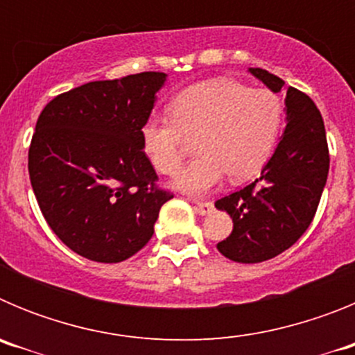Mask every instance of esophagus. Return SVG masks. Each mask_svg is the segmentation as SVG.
Instances as JSON below:
<instances>
[{
  "mask_svg": "<svg viewBox=\"0 0 355 355\" xmlns=\"http://www.w3.org/2000/svg\"><path fill=\"white\" fill-rule=\"evenodd\" d=\"M196 209L200 215H208V213L213 211V202H209V200H205V202L196 200Z\"/></svg>",
  "mask_w": 355,
  "mask_h": 355,
  "instance_id": "obj_1",
  "label": "esophagus"
}]
</instances>
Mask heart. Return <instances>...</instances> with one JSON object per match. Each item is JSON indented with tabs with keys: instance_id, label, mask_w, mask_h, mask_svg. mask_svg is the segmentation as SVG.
Segmentation results:
<instances>
[{
	"instance_id": "1",
	"label": "heart",
	"mask_w": 355,
	"mask_h": 355,
	"mask_svg": "<svg viewBox=\"0 0 355 355\" xmlns=\"http://www.w3.org/2000/svg\"><path fill=\"white\" fill-rule=\"evenodd\" d=\"M165 117H149L140 128L142 149L165 175L180 172L188 139L199 153L175 184L183 192H209L224 174L249 180L263 168L283 126V103L270 90H252L234 80H209L184 89Z\"/></svg>"
}]
</instances>
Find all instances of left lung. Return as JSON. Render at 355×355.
Returning <instances> with one entry per match:
<instances>
[{
	"label": "left lung",
	"mask_w": 355,
	"mask_h": 355,
	"mask_svg": "<svg viewBox=\"0 0 355 355\" xmlns=\"http://www.w3.org/2000/svg\"><path fill=\"white\" fill-rule=\"evenodd\" d=\"M274 92L284 81L265 69H250ZM288 124L261 175L215 202L233 218V231L216 249L238 263H261L290 249L315 218L329 174L324 119L307 94L286 89Z\"/></svg>",
	"instance_id": "left-lung-1"
}]
</instances>
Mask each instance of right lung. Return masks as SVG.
Segmentation results:
<instances>
[{
    "mask_svg": "<svg viewBox=\"0 0 355 355\" xmlns=\"http://www.w3.org/2000/svg\"><path fill=\"white\" fill-rule=\"evenodd\" d=\"M165 76L149 71L90 81L40 112L28 150L31 188L53 233L83 258H131L174 197L158 184L140 140Z\"/></svg>",
    "mask_w": 355,
    "mask_h": 355,
    "instance_id": "1",
    "label": "right lung"
}]
</instances>
